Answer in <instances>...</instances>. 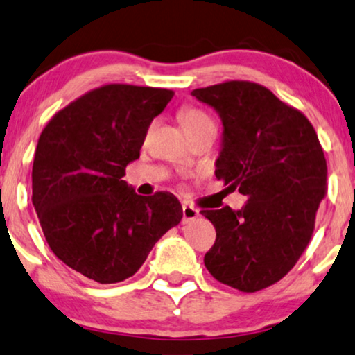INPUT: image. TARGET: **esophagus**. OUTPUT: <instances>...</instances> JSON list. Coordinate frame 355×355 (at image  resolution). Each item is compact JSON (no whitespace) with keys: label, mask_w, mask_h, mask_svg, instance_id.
Instances as JSON below:
<instances>
[{"label":"esophagus","mask_w":355,"mask_h":355,"mask_svg":"<svg viewBox=\"0 0 355 355\" xmlns=\"http://www.w3.org/2000/svg\"><path fill=\"white\" fill-rule=\"evenodd\" d=\"M196 218H199V210L194 209L191 205L182 207V223H191L194 222Z\"/></svg>","instance_id":"obj_1"}]
</instances>
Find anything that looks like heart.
Returning <instances> with one entry per match:
<instances>
[{
    "label": "heart",
    "mask_w": 355,
    "mask_h": 355,
    "mask_svg": "<svg viewBox=\"0 0 355 355\" xmlns=\"http://www.w3.org/2000/svg\"><path fill=\"white\" fill-rule=\"evenodd\" d=\"M178 116L179 121L182 123V127L186 128L192 137L200 130H204V128L215 127L214 121H211L209 114H207L205 110L196 107V105H182V107L179 109Z\"/></svg>",
    "instance_id": "obj_1"
}]
</instances>
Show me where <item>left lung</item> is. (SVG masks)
I'll list each match as a JSON object with an SVG mask.
<instances>
[{"label":"left lung","instance_id":"obj_1","mask_svg":"<svg viewBox=\"0 0 355 355\" xmlns=\"http://www.w3.org/2000/svg\"><path fill=\"white\" fill-rule=\"evenodd\" d=\"M191 94L223 122L215 176L248 197L238 211H200L217 232L205 268L241 292L270 287L306 250L326 196L328 166L318 135L300 110L257 83L225 81Z\"/></svg>","mask_w":355,"mask_h":355}]
</instances>
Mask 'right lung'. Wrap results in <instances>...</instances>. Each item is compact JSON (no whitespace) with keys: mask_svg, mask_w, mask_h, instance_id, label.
I'll list each match as a JSON object with an SVG mask.
<instances>
[{"mask_svg":"<svg viewBox=\"0 0 355 355\" xmlns=\"http://www.w3.org/2000/svg\"><path fill=\"white\" fill-rule=\"evenodd\" d=\"M173 96L164 87L104 85L58 110L40 133L32 204L53 254L87 279L132 277L181 222L173 194L138 196L122 179Z\"/></svg>","mask_w":355,"mask_h":355,"instance_id":"obj_1","label":"right lung"}]
</instances>
